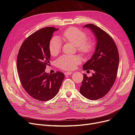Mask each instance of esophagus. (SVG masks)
I'll list each match as a JSON object with an SVG mask.
<instances>
[{
  "label": "esophagus",
  "mask_w": 135,
  "mask_h": 135,
  "mask_svg": "<svg viewBox=\"0 0 135 135\" xmlns=\"http://www.w3.org/2000/svg\"><path fill=\"white\" fill-rule=\"evenodd\" d=\"M65 75H71V74H73V73L72 72H70V71H69V72H65Z\"/></svg>",
  "instance_id": "34e87169"
}]
</instances>
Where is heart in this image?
Listing matches in <instances>:
<instances>
[{
  "mask_svg": "<svg viewBox=\"0 0 135 135\" xmlns=\"http://www.w3.org/2000/svg\"><path fill=\"white\" fill-rule=\"evenodd\" d=\"M60 36L64 41L74 44L77 51L84 55L90 54L95 48V43L92 39L87 38V34L75 27L66 28ZM61 47L62 43L58 38H52L49 42V51L52 56L57 55L61 50ZM80 62V59L76 56L62 55L57 59L56 64L59 69L62 70H73Z\"/></svg>",
  "mask_w": 135,
  "mask_h": 135,
  "instance_id": "obj_1",
  "label": "heart"
}]
</instances>
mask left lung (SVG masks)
Instances as JSON below:
<instances>
[{
    "label": "left lung",
    "instance_id": "obj_1",
    "mask_svg": "<svg viewBox=\"0 0 135 135\" xmlns=\"http://www.w3.org/2000/svg\"><path fill=\"white\" fill-rule=\"evenodd\" d=\"M96 36V50L92 58L85 62L84 70H93L92 76L83 74L80 92L91 100H98L109 92L115 82L119 65V53L116 44L112 36L101 28L87 24Z\"/></svg>",
    "mask_w": 135,
    "mask_h": 135
}]
</instances>
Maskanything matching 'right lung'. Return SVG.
Listing matches in <instances>:
<instances>
[{
  "label": "right lung",
  "instance_id": "obj_1",
  "mask_svg": "<svg viewBox=\"0 0 135 135\" xmlns=\"http://www.w3.org/2000/svg\"><path fill=\"white\" fill-rule=\"evenodd\" d=\"M55 27L41 28L24 40L18 51L17 68L22 86L34 99L47 101L57 94L64 79V73L45 72L50 64L48 44Z\"/></svg>",
  "mask_w": 135,
  "mask_h": 135
}]
</instances>
